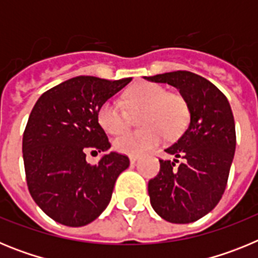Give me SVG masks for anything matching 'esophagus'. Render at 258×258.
Returning <instances> with one entry per match:
<instances>
[{
	"instance_id": "esophagus-1",
	"label": "esophagus",
	"mask_w": 258,
	"mask_h": 258,
	"mask_svg": "<svg viewBox=\"0 0 258 258\" xmlns=\"http://www.w3.org/2000/svg\"><path fill=\"white\" fill-rule=\"evenodd\" d=\"M129 160H131V164H136L138 161V157L137 156H131L129 157Z\"/></svg>"
}]
</instances>
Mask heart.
Here are the masks:
<instances>
[{
    "label": "heart",
    "instance_id": "obj_1",
    "mask_svg": "<svg viewBox=\"0 0 258 258\" xmlns=\"http://www.w3.org/2000/svg\"><path fill=\"white\" fill-rule=\"evenodd\" d=\"M129 112L138 117L142 129L127 132L113 142L118 152L126 155H143L160 145L163 140H177L183 134L190 121V108L182 95L168 93L166 89L154 83H140L132 86L125 94ZM98 122L109 134H120L131 122L121 102L108 99L99 107Z\"/></svg>",
    "mask_w": 258,
    "mask_h": 258
}]
</instances>
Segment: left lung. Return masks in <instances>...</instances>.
<instances>
[{"label":"left lung","mask_w":258,"mask_h":258,"mask_svg":"<svg viewBox=\"0 0 258 258\" xmlns=\"http://www.w3.org/2000/svg\"><path fill=\"white\" fill-rule=\"evenodd\" d=\"M179 90L190 108V125L168 154L181 157L160 161L149 182L152 208L172 223H190L217 206L226 188L235 154V121L227 98L211 81L188 71L146 77Z\"/></svg>","instance_id":"8db88e82"}]
</instances>
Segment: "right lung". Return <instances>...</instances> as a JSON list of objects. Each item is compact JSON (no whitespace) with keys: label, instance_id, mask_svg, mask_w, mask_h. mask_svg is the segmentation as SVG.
I'll use <instances>...</instances> for the list:
<instances>
[{"label":"right lung","instance_id":"1","mask_svg":"<svg viewBox=\"0 0 258 258\" xmlns=\"http://www.w3.org/2000/svg\"><path fill=\"white\" fill-rule=\"evenodd\" d=\"M77 76L38 98L23 133V160L29 194L56 222L85 226L107 208L113 186L129 166L126 155L109 152L99 163L86 154L111 147L98 109L131 83Z\"/></svg>","mask_w":258,"mask_h":258}]
</instances>
